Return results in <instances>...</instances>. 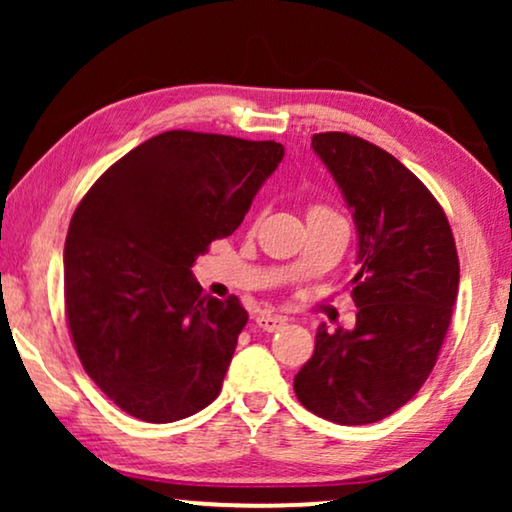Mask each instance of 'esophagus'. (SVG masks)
<instances>
[{"label":"esophagus","mask_w":512,"mask_h":512,"mask_svg":"<svg viewBox=\"0 0 512 512\" xmlns=\"http://www.w3.org/2000/svg\"><path fill=\"white\" fill-rule=\"evenodd\" d=\"M284 324H286V319L277 317V314H261V317L256 319V326L261 328V331H265V333H275Z\"/></svg>","instance_id":"34e87169"}]
</instances>
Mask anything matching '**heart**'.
<instances>
[{
    "mask_svg": "<svg viewBox=\"0 0 512 512\" xmlns=\"http://www.w3.org/2000/svg\"><path fill=\"white\" fill-rule=\"evenodd\" d=\"M307 216H310V219H314V216H338V214H335L333 209L324 207V205H312L310 212H307Z\"/></svg>",
    "mask_w": 512,
    "mask_h": 512,
    "instance_id": "1",
    "label": "heart"
}]
</instances>
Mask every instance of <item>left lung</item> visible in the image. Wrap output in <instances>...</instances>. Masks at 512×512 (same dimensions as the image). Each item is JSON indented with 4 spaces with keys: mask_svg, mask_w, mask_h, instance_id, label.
I'll return each instance as SVG.
<instances>
[{
    "mask_svg": "<svg viewBox=\"0 0 512 512\" xmlns=\"http://www.w3.org/2000/svg\"><path fill=\"white\" fill-rule=\"evenodd\" d=\"M312 149L352 209L359 312L352 331L319 326L293 389L328 422L373 424L408 403L436 366L457 303L459 256L443 207L401 160L347 132H319Z\"/></svg>",
    "mask_w": 512,
    "mask_h": 512,
    "instance_id": "left-lung-1",
    "label": "left lung"
}]
</instances>
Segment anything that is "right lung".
I'll return each mask as SVG.
<instances>
[{
  "label": "right lung",
  "instance_id": "add662e5",
  "mask_svg": "<svg viewBox=\"0 0 512 512\" xmlns=\"http://www.w3.org/2000/svg\"><path fill=\"white\" fill-rule=\"evenodd\" d=\"M284 146L170 130L116 160L79 202L65 242V312L90 380L151 424L219 396L249 314L202 296L193 263L233 235Z\"/></svg>",
  "mask_w": 512,
  "mask_h": 512
}]
</instances>
